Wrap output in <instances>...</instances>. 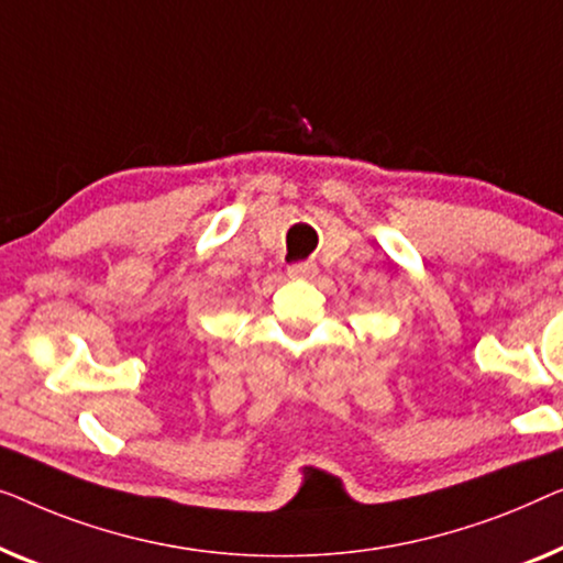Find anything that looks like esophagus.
I'll list each match as a JSON object with an SVG mask.
<instances>
[{"mask_svg":"<svg viewBox=\"0 0 563 563\" xmlns=\"http://www.w3.org/2000/svg\"><path fill=\"white\" fill-rule=\"evenodd\" d=\"M290 278H313L316 275V263H296L288 267Z\"/></svg>","mask_w":563,"mask_h":563,"instance_id":"obj_1","label":"esophagus"}]
</instances>
